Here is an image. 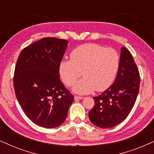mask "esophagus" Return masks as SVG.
<instances>
[{"mask_svg":"<svg viewBox=\"0 0 154 154\" xmlns=\"http://www.w3.org/2000/svg\"><path fill=\"white\" fill-rule=\"evenodd\" d=\"M83 99H84L83 97H79V96H75V97H74V100H83Z\"/></svg>","mask_w":154,"mask_h":154,"instance_id":"1","label":"esophagus"}]
</instances>
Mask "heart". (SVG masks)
<instances>
[{
  "mask_svg": "<svg viewBox=\"0 0 154 154\" xmlns=\"http://www.w3.org/2000/svg\"><path fill=\"white\" fill-rule=\"evenodd\" d=\"M120 57L113 48H105L94 43L83 44L75 48L70 54V60H62L59 72L67 86L79 94H89L94 90H106L112 85L119 71Z\"/></svg>",
  "mask_w": 154,
  "mask_h": 154,
  "instance_id": "1",
  "label": "heart"
}]
</instances>
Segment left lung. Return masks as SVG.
Wrapping results in <instances>:
<instances>
[{"instance_id":"left-lung-1","label":"left lung","mask_w":154,"mask_h":154,"mask_svg":"<svg viewBox=\"0 0 154 154\" xmlns=\"http://www.w3.org/2000/svg\"><path fill=\"white\" fill-rule=\"evenodd\" d=\"M140 84V73L133 57L129 50L122 47L114 82L93 98L94 105L88 113L91 123L99 128H110L123 121L135 103Z\"/></svg>"}]
</instances>
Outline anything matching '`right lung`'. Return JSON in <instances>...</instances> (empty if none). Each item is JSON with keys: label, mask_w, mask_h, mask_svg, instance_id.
Wrapping results in <instances>:
<instances>
[{"label": "right lung", "mask_w": 154, "mask_h": 154, "mask_svg": "<svg viewBox=\"0 0 154 154\" xmlns=\"http://www.w3.org/2000/svg\"><path fill=\"white\" fill-rule=\"evenodd\" d=\"M68 43L44 38L24 48L17 62L13 79L17 99L27 117L41 127L62 124L73 102L59 72Z\"/></svg>", "instance_id": "right-lung-1"}]
</instances>
